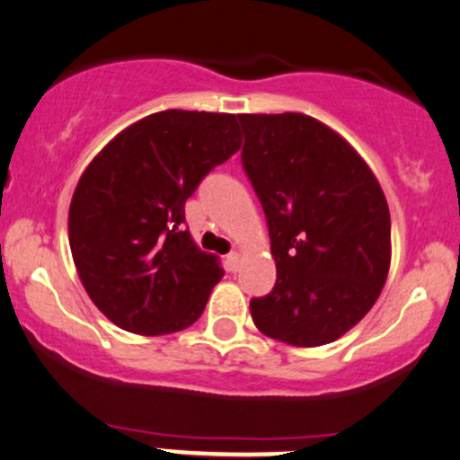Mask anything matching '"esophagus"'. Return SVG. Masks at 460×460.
Here are the masks:
<instances>
[{
    "mask_svg": "<svg viewBox=\"0 0 460 460\" xmlns=\"http://www.w3.org/2000/svg\"><path fill=\"white\" fill-rule=\"evenodd\" d=\"M237 268H240V254L229 252L226 254V270L229 272H237Z\"/></svg>",
    "mask_w": 460,
    "mask_h": 460,
    "instance_id": "obj_1",
    "label": "esophagus"
}]
</instances>
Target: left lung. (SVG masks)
<instances>
[{
  "label": "left lung",
  "mask_w": 460,
  "mask_h": 460,
  "mask_svg": "<svg viewBox=\"0 0 460 460\" xmlns=\"http://www.w3.org/2000/svg\"><path fill=\"white\" fill-rule=\"evenodd\" d=\"M248 180L261 201L276 285L252 297L259 332L293 347L341 339L390 272V209L364 158L304 113H242Z\"/></svg>",
  "instance_id": "obj_1"
}]
</instances>
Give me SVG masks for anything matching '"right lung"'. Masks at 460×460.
Here are the masks:
<instances>
[{"label":"right lung","mask_w":460,"mask_h":460,"mask_svg":"<svg viewBox=\"0 0 460 460\" xmlns=\"http://www.w3.org/2000/svg\"><path fill=\"white\" fill-rule=\"evenodd\" d=\"M240 147L235 115L169 109L121 130L83 171L68 212L72 259L118 328L160 336L201 317L223 268L181 229L184 206Z\"/></svg>","instance_id":"1"}]
</instances>
